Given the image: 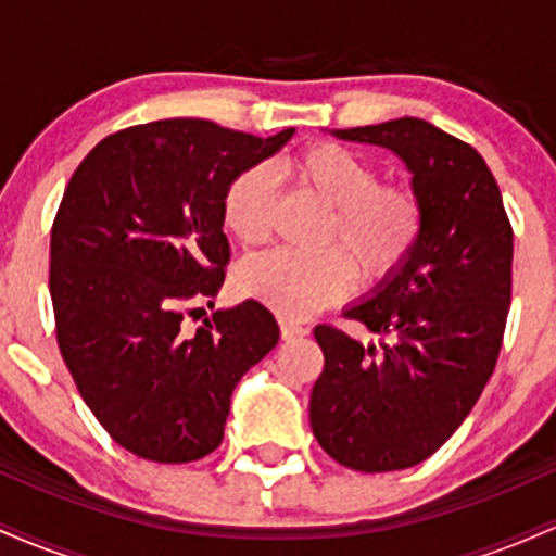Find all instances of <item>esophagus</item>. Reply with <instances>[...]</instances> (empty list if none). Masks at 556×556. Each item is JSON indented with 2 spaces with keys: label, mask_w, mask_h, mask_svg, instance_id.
<instances>
[{
  "label": "esophagus",
  "mask_w": 556,
  "mask_h": 556,
  "mask_svg": "<svg viewBox=\"0 0 556 556\" xmlns=\"http://www.w3.org/2000/svg\"><path fill=\"white\" fill-rule=\"evenodd\" d=\"M279 334H282V340H295V337L308 334V327H300V324L282 318V321H279Z\"/></svg>",
  "instance_id": "obj_1"
}]
</instances>
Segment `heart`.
Returning <instances> with one entry per match:
<instances>
[{"label": "heart", "instance_id": "heart-1", "mask_svg": "<svg viewBox=\"0 0 556 556\" xmlns=\"http://www.w3.org/2000/svg\"><path fill=\"white\" fill-rule=\"evenodd\" d=\"M298 195L327 208L318 229V256L274 251L251 258L238 274L240 290L285 318H305L340 303L353 290L387 287L416 256L426 229V206L407 182L379 180L368 159L340 143L316 140L282 162ZM279 198L269 169L253 164L227 182L222 227L240 245L271 238Z\"/></svg>", "mask_w": 556, "mask_h": 556}]
</instances>
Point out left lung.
I'll use <instances>...</instances> for the list:
<instances>
[{
	"mask_svg": "<svg viewBox=\"0 0 556 556\" xmlns=\"http://www.w3.org/2000/svg\"><path fill=\"white\" fill-rule=\"evenodd\" d=\"M337 136L392 149L426 206L410 264L344 311L381 344H363L331 324L314 329L324 353L311 392L314 437L344 468L387 473L431 457L494 374L513 300V225L483 156L426 119Z\"/></svg>",
	"mask_w": 556,
	"mask_h": 556,
	"instance_id": "1",
	"label": "left lung"
}]
</instances>
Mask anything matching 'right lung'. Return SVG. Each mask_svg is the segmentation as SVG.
<instances>
[{"mask_svg":"<svg viewBox=\"0 0 556 556\" xmlns=\"http://www.w3.org/2000/svg\"><path fill=\"white\" fill-rule=\"evenodd\" d=\"M208 119L112 132L70 177L52 225L56 344L106 433L154 463H193L222 444L242 374L279 340L258 300L185 318L225 282L227 182L292 138Z\"/></svg>","mask_w":556,"mask_h":556,"instance_id":"add662e5","label":"right lung"}]
</instances>
